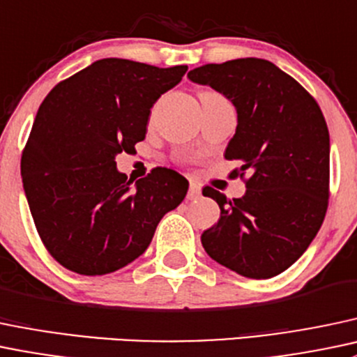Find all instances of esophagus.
<instances>
[{
	"label": "esophagus",
	"mask_w": 357,
	"mask_h": 357,
	"mask_svg": "<svg viewBox=\"0 0 357 357\" xmlns=\"http://www.w3.org/2000/svg\"><path fill=\"white\" fill-rule=\"evenodd\" d=\"M200 197H202L200 185H197V183H190V190H188L190 200H197V198H200Z\"/></svg>",
	"instance_id": "esophagus-1"
}]
</instances>
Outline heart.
I'll return each mask as SVG.
<instances>
[{"mask_svg": "<svg viewBox=\"0 0 357 357\" xmlns=\"http://www.w3.org/2000/svg\"><path fill=\"white\" fill-rule=\"evenodd\" d=\"M200 99L202 100H210V99H224V97L219 96L217 92H212V90H204V92L200 93Z\"/></svg>", "mask_w": 357, "mask_h": 357, "instance_id": "obj_1", "label": "heart"}]
</instances>
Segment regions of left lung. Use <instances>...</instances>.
Segmentation results:
<instances>
[{
    "instance_id": "8db88e82",
    "label": "left lung",
    "mask_w": 357,
    "mask_h": 357,
    "mask_svg": "<svg viewBox=\"0 0 357 357\" xmlns=\"http://www.w3.org/2000/svg\"><path fill=\"white\" fill-rule=\"evenodd\" d=\"M238 112L227 160H241L246 193L227 200L217 190L205 197L220 219L202 234L210 258L248 279H270L287 270L311 245L328 207L330 137L317 100L267 59L241 58L191 70Z\"/></svg>"
}]
</instances>
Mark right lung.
I'll list each match as a JSON object with an SVG mask.
<instances>
[{
	"label": "right lung",
	"mask_w": 357,
	"mask_h": 357,
	"mask_svg": "<svg viewBox=\"0 0 357 357\" xmlns=\"http://www.w3.org/2000/svg\"><path fill=\"white\" fill-rule=\"evenodd\" d=\"M188 66L106 58L59 82L37 111L22 153V183L44 246L58 264L104 275L137 260L188 181L155 167L131 185L116 155L133 152L150 109Z\"/></svg>",
	"instance_id": "right-lung-1"
}]
</instances>
